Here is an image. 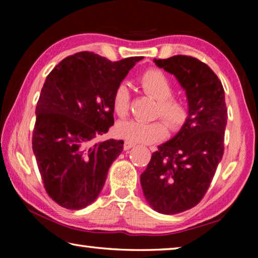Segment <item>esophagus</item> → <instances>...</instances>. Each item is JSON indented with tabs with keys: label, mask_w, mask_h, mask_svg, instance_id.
Instances as JSON below:
<instances>
[{
	"label": "esophagus",
	"mask_w": 258,
	"mask_h": 258,
	"mask_svg": "<svg viewBox=\"0 0 258 258\" xmlns=\"http://www.w3.org/2000/svg\"><path fill=\"white\" fill-rule=\"evenodd\" d=\"M134 146H135V145H134L133 142H131V141H125V142H124V150L127 151V150H130V149H131V148H133Z\"/></svg>",
	"instance_id": "1"
}]
</instances>
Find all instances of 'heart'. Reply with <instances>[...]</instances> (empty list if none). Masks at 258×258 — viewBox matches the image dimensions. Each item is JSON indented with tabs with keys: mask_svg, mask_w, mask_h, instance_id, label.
<instances>
[{
	"mask_svg": "<svg viewBox=\"0 0 258 258\" xmlns=\"http://www.w3.org/2000/svg\"><path fill=\"white\" fill-rule=\"evenodd\" d=\"M142 90L158 101L157 115L161 116L172 130H176L184 124L187 118V107L183 100L172 97L173 86L171 81L159 69H148L139 77ZM131 106V94L125 83L116 87L112 97L113 111L120 118L127 116ZM118 137L131 142L150 145L163 140L167 135V127L160 120L147 121L130 119L116 126Z\"/></svg>",
	"mask_w": 258,
	"mask_h": 258,
	"instance_id": "b5f03b06",
	"label": "heart"
}]
</instances>
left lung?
I'll return each mask as SVG.
<instances>
[{
    "label": "left lung",
    "mask_w": 258,
    "mask_h": 258,
    "mask_svg": "<svg viewBox=\"0 0 258 258\" xmlns=\"http://www.w3.org/2000/svg\"><path fill=\"white\" fill-rule=\"evenodd\" d=\"M154 62L185 91L187 118L152 154L140 181L149 206L173 215L195 207L206 194L223 157L228 110L223 85L206 63L181 54Z\"/></svg>",
    "instance_id": "left-lung-1"
}]
</instances>
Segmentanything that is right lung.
Masks as SVG:
<instances>
[{
	"instance_id": "right-lung-1",
	"label": "right lung",
	"mask_w": 258,
	"mask_h": 258,
	"mask_svg": "<svg viewBox=\"0 0 258 258\" xmlns=\"http://www.w3.org/2000/svg\"><path fill=\"white\" fill-rule=\"evenodd\" d=\"M140 60L111 62L85 51L47 75L35 111L33 152L46 192L61 207L85 208L101 192L124 141L92 140L113 125V92Z\"/></svg>"
}]
</instances>
